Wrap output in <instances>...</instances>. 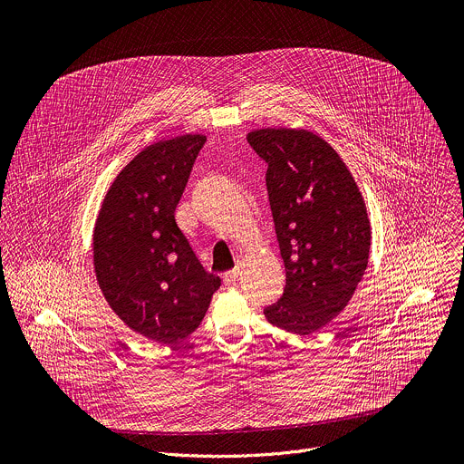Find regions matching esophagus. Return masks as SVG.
Here are the masks:
<instances>
[{
    "instance_id": "obj_1",
    "label": "esophagus",
    "mask_w": 464,
    "mask_h": 464,
    "mask_svg": "<svg viewBox=\"0 0 464 464\" xmlns=\"http://www.w3.org/2000/svg\"><path fill=\"white\" fill-rule=\"evenodd\" d=\"M238 276H240V270H238V268H233V270L226 272V274H224V283H226V285H233V283L238 279Z\"/></svg>"
}]
</instances>
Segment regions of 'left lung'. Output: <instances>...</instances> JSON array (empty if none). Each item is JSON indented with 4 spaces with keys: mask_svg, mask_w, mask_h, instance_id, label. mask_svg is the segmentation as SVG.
<instances>
[{
    "mask_svg": "<svg viewBox=\"0 0 464 464\" xmlns=\"http://www.w3.org/2000/svg\"><path fill=\"white\" fill-rule=\"evenodd\" d=\"M247 143L268 163V198L286 270L285 292L264 315L306 336L347 306L365 274L371 226L363 198L338 152L308 130H255Z\"/></svg>",
    "mask_w": 464,
    "mask_h": 464,
    "instance_id": "1",
    "label": "left lung"
}]
</instances>
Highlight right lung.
Instances as JSON below:
<instances>
[{"instance_id":"right-lung-1","label":"right lung","mask_w":464,"mask_h":464,"mask_svg":"<svg viewBox=\"0 0 464 464\" xmlns=\"http://www.w3.org/2000/svg\"><path fill=\"white\" fill-rule=\"evenodd\" d=\"M206 141L181 136L147 147L119 172L95 224V274L108 304L156 343L194 333L222 285L174 218Z\"/></svg>"}]
</instances>
